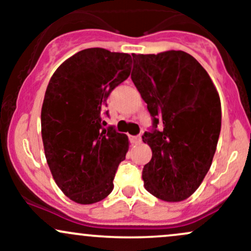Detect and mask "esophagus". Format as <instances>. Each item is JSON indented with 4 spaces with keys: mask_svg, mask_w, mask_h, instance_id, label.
<instances>
[{
    "mask_svg": "<svg viewBox=\"0 0 251 251\" xmlns=\"http://www.w3.org/2000/svg\"><path fill=\"white\" fill-rule=\"evenodd\" d=\"M129 139H131V142L133 144H139L140 142H142V135H131L129 137Z\"/></svg>",
    "mask_w": 251,
    "mask_h": 251,
    "instance_id": "obj_1",
    "label": "esophagus"
}]
</instances>
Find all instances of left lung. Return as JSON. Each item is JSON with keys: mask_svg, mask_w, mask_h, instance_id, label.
Returning <instances> with one entry per match:
<instances>
[{"mask_svg": "<svg viewBox=\"0 0 251 251\" xmlns=\"http://www.w3.org/2000/svg\"><path fill=\"white\" fill-rule=\"evenodd\" d=\"M131 79L152 117L143 142L152 150L144 186L166 201L190 197L211 166L221 132V100L209 74L183 50L133 54Z\"/></svg>", "mask_w": 251, "mask_h": 251, "instance_id": "8db88e82", "label": "left lung"}]
</instances>
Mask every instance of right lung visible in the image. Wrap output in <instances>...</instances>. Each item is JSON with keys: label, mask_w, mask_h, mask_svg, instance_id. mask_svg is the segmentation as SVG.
<instances>
[{"label": "right lung", "mask_w": 251, "mask_h": 251, "mask_svg": "<svg viewBox=\"0 0 251 251\" xmlns=\"http://www.w3.org/2000/svg\"><path fill=\"white\" fill-rule=\"evenodd\" d=\"M132 57L88 48L66 60L50 77L41 109L46 159L61 191L80 204L102 201L113 190L128 138L106 127L107 98L129 76Z\"/></svg>", "instance_id": "add662e5"}]
</instances>
